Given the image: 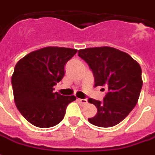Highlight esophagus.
<instances>
[{
  "mask_svg": "<svg viewBox=\"0 0 155 155\" xmlns=\"http://www.w3.org/2000/svg\"><path fill=\"white\" fill-rule=\"evenodd\" d=\"M78 100L82 105H86L87 104V99H83V98H78Z\"/></svg>",
  "mask_w": 155,
  "mask_h": 155,
  "instance_id": "1",
  "label": "esophagus"
}]
</instances>
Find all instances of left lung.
<instances>
[{"label": "left lung", "mask_w": 155, "mask_h": 155, "mask_svg": "<svg viewBox=\"0 0 155 155\" xmlns=\"http://www.w3.org/2000/svg\"><path fill=\"white\" fill-rule=\"evenodd\" d=\"M78 56L92 70L95 87L107 88L103 101L88 99L97 109L88 121L102 128L117 125L138 103L143 85L140 66L126 52L109 47L82 49Z\"/></svg>", "instance_id": "1"}]
</instances>
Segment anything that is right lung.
<instances>
[{"label":"right lung","mask_w":155,"mask_h":155,"mask_svg":"<svg viewBox=\"0 0 155 155\" xmlns=\"http://www.w3.org/2000/svg\"><path fill=\"white\" fill-rule=\"evenodd\" d=\"M72 48L48 47L32 51L16 63L12 77L14 100L24 118L38 128L62 121L75 96L54 93L53 87L65 75L66 63L77 53Z\"/></svg>","instance_id":"add662e5"}]
</instances>
